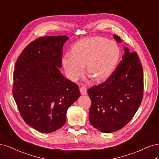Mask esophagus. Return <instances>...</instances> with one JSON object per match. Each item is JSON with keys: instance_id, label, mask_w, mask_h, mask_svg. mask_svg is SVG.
I'll use <instances>...</instances> for the list:
<instances>
[{"instance_id": "esophagus-1", "label": "esophagus", "mask_w": 159, "mask_h": 159, "mask_svg": "<svg viewBox=\"0 0 159 159\" xmlns=\"http://www.w3.org/2000/svg\"><path fill=\"white\" fill-rule=\"evenodd\" d=\"M80 92L81 94L83 95H86L87 94V90L85 86H81L80 88Z\"/></svg>"}]
</instances>
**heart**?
<instances>
[{
  "label": "heart",
  "instance_id": "b5f03b06",
  "mask_svg": "<svg viewBox=\"0 0 159 159\" xmlns=\"http://www.w3.org/2000/svg\"><path fill=\"white\" fill-rule=\"evenodd\" d=\"M119 56L120 50L114 42L94 37L75 44L72 53L65 54L62 61L66 73L71 80L77 79L87 64L88 73L95 80H101L113 72Z\"/></svg>",
  "mask_w": 159,
  "mask_h": 159
}]
</instances>
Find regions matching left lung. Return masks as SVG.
Listing matches in <instances>:
<instances>
[{
    "label": "left lung",
    "mask_w": 159,
    "mask_h": 159,
    "mask_svg": "<svg viewBox=\"0 0 159 159\" xmlns=\"http://www.w3.org/2000/svg\"><path fill=\"white\" fill-rule=\"evenodd\" d=\"M114 38L121 42L117 35ZM125 54L104 83L88 90L91 100L89 121L103 133L125 126L134 116L143 98V70L139 56L124 47Z\"/></svg>",
    "instance_id": "1"
}]
</instances>
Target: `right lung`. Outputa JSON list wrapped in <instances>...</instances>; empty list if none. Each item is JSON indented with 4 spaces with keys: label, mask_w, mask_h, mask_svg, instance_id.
<instances>
[{
    "label": "right lung",
    "mask_w": 159,
    "mask_h": 159,
    "mask_svg": "<svg viewBox=\"0 0 159 159\" xmlns=\"http://www.w3.org/2000/svg\"><path fill=\"white\" fill-rule=\"evenodd\" d=\"M66 36L39 38L24 48L15 64L12 94L20 116L42 133L62 127L66 111L78 99V85L66 79L62 66Z\"/></svg>",
    "instance_id": "1"
}]
</instances>
